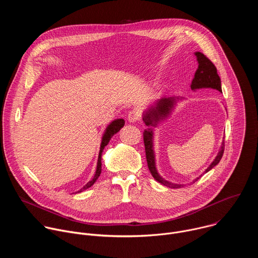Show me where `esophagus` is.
I'll list each match as a JSON object with an SVG mask.
<instances>
[{
	"label": "esophagus",
	"instance_id": "1",
	"mask_svg": "<svg viewBox=\"0 0 258 258\" xmlns=\"http://www.w3.org/2000/svg\"><path fill=\"white\" fill-rule=\"evenodd\" d=\"M139 119H140V114L138 111H136V110H132V111L128 112L127 120L130 122H137L139 121Z\"/></svg>",
	"mask_w": 258,
	"mask_h": 258
}]
</instances>
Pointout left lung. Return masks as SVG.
I'll return each mask as SVG.
<instances>
[{
	"label": "left lung",
	"mask_w": 258,
	"mask_h": 258,
	"mask_svg": "<svg viewBox=\"0 0 258 258\" xmlns=\"http://www.w3.org/2000/svg\"><path fill=\"white\" fill-rule=\"evenodd\" d=\"M198 61V68L195 72L194 79L191 84V89L193 91L198 89H213L217 90L218 92L222 93V83H220V79L217 75V70L214 64L201 52L195 53ZM178 100H181V98L178 97H167V98H161L155 102L153 106L146 110L143 114V120L147 126H149L147 130L144 131V144H145V150H146V158L147 163H148L149 170L153 177L159 181L162 185L169 187V188H180L183 185H179V183H173L166 179H164L157 171L156 163H155V154H154V148H153V128L150 126H157V124L167 118L169 114L171 113L172 110L174 109V106L176 105V102ZM225 150V142L223 141L220 149L215 157V159L212 161V163L205 169L204 173L208 172L210 169H212L215 165L218 164L224 154ZM202 176V175H200ZM199 177H196L193 182L198 180Z\"/></svg>",
	"instance_id": "1"
}]
</instances>
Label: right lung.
<instances>
[{
    "label": "right lung",
    "instance_id": "right-lung-1",
    "mask_svg": "<svg viewBox=\"0 0 258 258\" xmlns=\"http://www.w3.org/2000/svg\"><path fill=\"white\" fill-rule=\"evenodd\" d=\"M124 125V120L122 118H119V119H115L113 120L111 123H110L104 134H103V137H102V141H101V146H100V152H99V157H98V162H97V169H96V172H95V175L94 177L87 183L86 186H84L80 191H78L77 193H81L85 190H87L88 188L92 187L95 181L98 179V177L100 176L101 174V170H102V162H101V159H102V152L105 148V146H107V144L109 143V141L111 140V138L113 137V135H115L116 133H118L120 131L121 127H123Z\"/></svg>",
    "mask_w": 258,
    "mask_h": 258
}]
</instances>
